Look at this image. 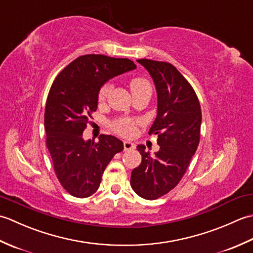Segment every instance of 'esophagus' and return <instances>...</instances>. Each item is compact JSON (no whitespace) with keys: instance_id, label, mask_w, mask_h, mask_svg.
I'll list each match as a JSON object with an SVG mask.
<instances>
[{"instance_id":"34e87169","label":"esophagus","mask_w":253,"mask_h":253,"mask_svg":"<svg viewBox=\"0 0 253 253\" xmlns=\"http://www.w3.org/2000/svg\"><path fill=\"white\" fill-rule=\"evenodd\" d=\"M135 143H132L131 141H124V150H125V151L135 149Z\"/></svg>"}]
</instances>
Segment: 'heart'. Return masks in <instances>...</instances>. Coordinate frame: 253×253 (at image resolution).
<instances>
[{
  "label": "heart",
  "instance_id": "1",
  "mask_svg": "<svg viewBox=\"0 0 253 253\" xmlns=\"http://www.w3.org/2000/svg\"><path fill=\"white\" fill-rule=\"evenodd\" d=\"M111 88L112 87H111L110 84H106L101 88L100 92H99V100L100 101L105 100L107 94L110 93ZM142 88H150V84L146 79L133 78L130 82L131 92H132V91H136L138 89H142ZM115 129L124 136H132L136 131V127H135V124H133L131 121L122 120V121H118V122L115 123Z\"/></svg>",
  "mask_w": 253,
  "mask_h": 253
}]
</instances>
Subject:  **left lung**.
<instances>
[{
	"label": "left lung",
	"mask_w": 253,
	"mask_h": 253,
	"mask_svg": "<svg viewBox=\"0 0 253 253\" xmlns=\"http://www.w3.org/2000/svg\"><path fill=\"white\" fill-rule=\"evenodd\" d=\"M152 77L158 113L149 135H158L154 155L143 144L137 147L142 161L131 171L130 185L138 196L154 200L180 181L200 141L201 107L190 84L169 63L137 60Z\"/></svg>",
	"instance_id": "1"
}]
</instances>
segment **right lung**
Wrapping results in <instances>:
<instances>
[{
	"label": "right lung",
	"instance_id": "right-lung-1",
	"mask_svg": "<svg viewBox=\"0 0 253 253\" xmlns=\"http://www.w3.org/2000/svg\"><path fill=\"white\" fill-rule=\"evenodd\" d=\"M137 66L128 58L101 54L77 57L58 74L50 89L44 112L46 147L64 189L77 198L98 190L102 175L124 143L111 135L99 142L84 140L83 132L98 109L102 85Z\"/></svg>",
	"mask_w": 253,
	"mask_h": 253
}]
</instances>
